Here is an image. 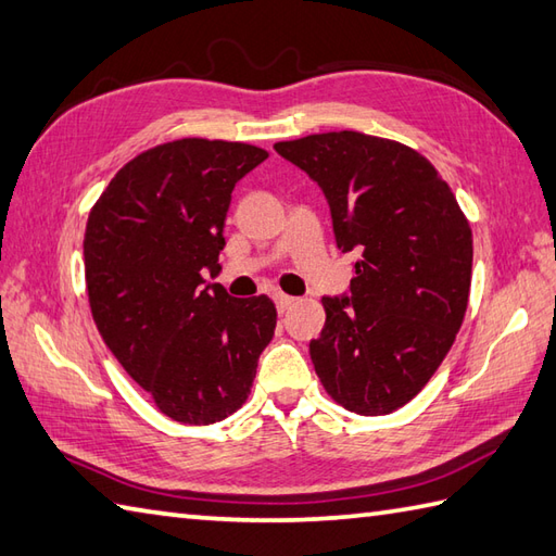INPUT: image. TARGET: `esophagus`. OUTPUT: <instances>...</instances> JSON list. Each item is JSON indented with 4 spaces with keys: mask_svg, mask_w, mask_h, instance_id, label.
<instances>
[{
    "mask_svg": "<svg viewBox=\"0 0 556 556\" xmlns=\"http://www.w3.org/2000/svg\"><path fill=\"white\" fill-rule=\"evenodd\" d=\"M275 303H277V311L279 313H287L291 305H296V299L287 296V293H275Z\"/></svg>",
    "mask_w": 556,
    "mask_h": 556,
    "instance_id": "esophagus-1",
    "label": "esophagus"
}]
</instances>
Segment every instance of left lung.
I'll list each match as a JSON object with an SVG mask.
<instances>
[{
	"label": "left lung",
	"instance_id": "8db88e82",
	"mask_svg": "<svg viewBox=\"0 0 556 556\" xmlns=\"http://www.w3.org/2000/svg\"><path fill=\"white\" fill-rule=\"evenodd\" d=\"M275 150L323 188L337 248L358 253L351 296H325L311 358L327 394L361 416L416 396L452 349L468 305L473 231L420 152L358 131Z\"/></svg>",
	"mask_w": 556,
	"mask_h": 556
}]
</instances>
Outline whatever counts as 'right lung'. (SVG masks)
Here are the masks:
<instances>
[{
  "label": "right lung",
  "mask_w": 556,
  "mask_h": 556,
  "mask_svg": "<svg viewBox=\"0 0 556 556\" xmlns=\"http://www.w3.org/2000/svg\"><path fill=\"white\" fill-rule=\"evenodd\" d=\"M263 148L181 138L116 172L88 215L90 313L122 368L176 422L210 425L251 394L277 308L205 285L222 269L231 191Z\"/></svg>",
  "instance_id": "add662e5"
}]
</instances>
